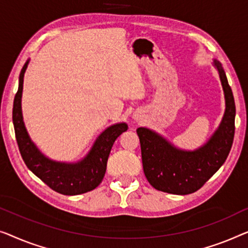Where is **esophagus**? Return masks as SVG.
Listing matches in <instances>:
<instances>
[{
    "mask_svg": "<svg viewBox=\"0 0 248 248\" xmlns=\"http://www.w3.org/2000/svg\"><path fill=\"white\" fill-rule=\"evenodd\" d=\"M132 118H134V120L138 121L139 119H140V114H139L138 112H135V113H134V116H132Z\"/></svg>",
    "mask_w": 248,
    "mask_h": 248,
    "instance_id": "esophagus-1",
    "label": "esophagus"
}]
</instances>
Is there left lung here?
I'll use <instances>...</instances> for the list:
<instances>
[{"label": "left lung", "mask_w": 248, "mask_h": 248, "mask_svg": "<svg viewBox=\"0 0 248 248\" xmlns=\"http://www.w3.org/2000/svg\"><path fill=\"white\" fill-rule=\"evenodd\" d=\"M212 64L220 78L226 108L220 124L205 144L194 151H186L152 129H137L145 176L156 190L180 195L193 193L228 157L235 134V101L220 62L214 59Z\"/></svg>", "instance_id": "left-lung-1"}]
</instances>
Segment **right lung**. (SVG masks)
<instances>
[{
	"label": "right lung",
	"mask_w": 248,
	"mask_h": 248,
	"mask_svg": "<svg viewBox=\"0 0 248 248\" xmlns=\"http://www.w3.org/2000/svg\"><path fill=\"white\" fill-rule=\"evenodd\" d=\"M29 62L30 59H28L21 69L19 89L15 96L12 111L16 138L21 156L28 169L56 192L65 195H76L92 191L102 182L113 142L127 130L128 124L119 123L104 129L97 136L88 154L78 162H58L47 157L31 140L23 121L21 99L24 73Z\"/></svg>",
	"instance_id": "right-lung-1"
}]
</instances>
